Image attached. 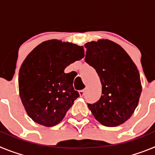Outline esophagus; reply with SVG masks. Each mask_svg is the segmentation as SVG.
<instances>
[{
  "instance_id": "1",
  "label": "esophagus",
  "mask_w": 155,
  "mask_h": 155,
  "mask_svg": "<svg viewBox=\"0 0 155 155\" xmlns=\"http://www.w3.org/2000/svg\"><path fill=\"white\" fill-rule=\"evenodd\" d=\"M84 90H81V91H79V94H80L81 96H84Z\"/></svg>"
}]
</instances>
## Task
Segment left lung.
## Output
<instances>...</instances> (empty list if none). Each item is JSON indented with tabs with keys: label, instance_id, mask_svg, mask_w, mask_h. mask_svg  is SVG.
I'll return each instance as SVG.
<instances>
[{
	"label": "left lung",
	"instance_id": "left-lung-1",
	"mask_svg": "<svg viewBox=\"0 0 155 155\" xmlns=\"http://www.w3.org/2000/svg\"><path fill=\"white\" fill-rule=\"evenodd\" d=\"M84 46V61L95 69L102 85L101 98L94 103H87L88 108L105 127L124 124L134 113L141 94L136 65L120 45L110 40L90 42Z\"/></svg>",
	"mask_w": 155,
	"mask_h": 155
}]
</instances>
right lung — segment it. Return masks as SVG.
I'll return each mask as SVG.
<instances>
[{
    "label": "right lung",
    "mask_w": 155,
    "mask_h": 155,
    "mask_svg": "<svg viewBox=\"0 0 155 155\" xmlns=\"http://www.w3.org/2000/svg\"><path fill=\"white\" fill-rule=\"evenodd\" d=\"M84 57L83 46L52 39L42 42L27 56L18 74L20 98L31 120L53 127L64 118L80 96L74 78L64 73L68 65Z\"/></svg>",
    "instance_id": "add662e5"
}]
</instances>
